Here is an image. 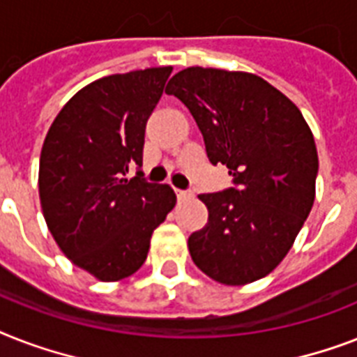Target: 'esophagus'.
<instances>
[{"mask_svg": "<svg viewBox=\"0 0 357 357\" xmlns=\"http://www.w3.org/2000/svg\"><path fill=\"white\" fill-rule=\"evenodd\" d=\"M176 195H178V200H187V198H190V196H192V192H190V190L176 189Z\"/></svg>", "mask_w": 357, "mask_h": 357, "instance_id": "obj_1", "label": "esophagus"}]
</instances>
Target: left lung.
I'll return each mask as SVG.
<instances>
[{
    "label": "left lung",
    "mask_w": 357,
    "mask_h": 357,
    "mask_svg": "<svg viewBox=\"0 0 357 357\" xmlns=\"http://www.w3.org/2000/svg\"><path fill=\"white\" fill-rule=\"evenodd\" d=\"M195 116L209 161L229 168L234 187L200 195L207 224L189 237L204 274L246 285L287 255L315 202L319 155L300 109L248 72L190 66L168 81Z\"/></svg>",
    "instance_id": "8db88e82"
}]
</instances>
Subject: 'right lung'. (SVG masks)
Segmentation results:
<instances>
[{
	"label": "right lung",
	"instance_id": "right-lung-1",
	"mask_svg": "<svg viewBox=\"0 0 357 357\" xmlns=\"http://www.w3.org/2000/svg\"><path fill=\"white\" fill-rule=\"evenodd\" d=\"M172 66L92 81L70 98L40 151L38 195L47 229L75 266L119 282L148 257L153 229L176 206L170 185L146 183V122Z\"/></svg>",
	"mask_w": 357,
	"mask_h": 357
}]
</instances>
